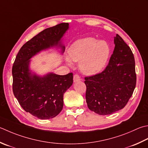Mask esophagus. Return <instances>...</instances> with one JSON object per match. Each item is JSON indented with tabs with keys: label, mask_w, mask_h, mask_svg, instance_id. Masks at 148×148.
Instances as JSON below:
<instances>
[{
	"label": "esophagus",
	"mask_w": 148,
	"mask_h": 148,
	"mask_svg": "<svg viewBox=\"0 0 148 148\" xmlns=\"http://www.w3.org/2000/svg\"><path fill=\"white\" fill-rule=\"evenodd\" d=\"M81 80V78L78 74H75L74 76V82H77Z\"/></svg>",
	"instance_id": "esophagus-1"
}]
</instances>
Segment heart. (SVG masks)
Returning <instances> with one entry per match:
<instances>
[{
    "instance_id": "obj_1",
    "label": "heart",
    "mask_w": 148,
    "mask_h": 148,
    "mask_svg": "<svg viewBox=\"0 0 148 148\" xmlns=\"http://www.w3.org/2000/svg\"><path fill=\"white\" fill-rule=\"evenodd\" d=\"M69 58L66 60L69 65L71 61L79 62L80 71L86 75H94L99 72L105 66L108 60L110 48L103 40L97 41L92 37L77 40L68 51Z\"/></svg>"
}]
</instances>
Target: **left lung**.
Masks as SVG:
<instances>
[{
  "mask_svg": "<svg viewBox=\"0 0 148 148\" xmlns=\"http://www.w3.org/2000/svg\"><path fill=\"white\" fill-rule=\"evenodd\" d=\"M108 65L101 73L85 77L86 101L88 108L99 115H110L123 109L136 86L134 56L119 34Z\"/></svg>",
  "mask_w": 148,
  "mask_h": 148,
  "instance_id": "obj_1",
  "label": "left lung"
}]
</instances>
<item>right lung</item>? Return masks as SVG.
Listing matches in <instances>:
<instances>
[{"instance_id": "1", "label": "right lung", "mask_w": 148, "mask_h": 148, "mask_svg": "<svg viewBox=\"0 0 148 148\" xmlns=\"http://www.w3.org/2000/svg\"><path fill=\"white\" fill-rule=\"evenodd\" d=\"M68 23L45 29L20 49L13 68V92L25 112L40 119L58 115L63 106V94L73 83V74L58 75L50 72L41 76L29 69L31 58L52 47L65 51L62 38L69 29Z\"/></svg>"}]
</instances>
